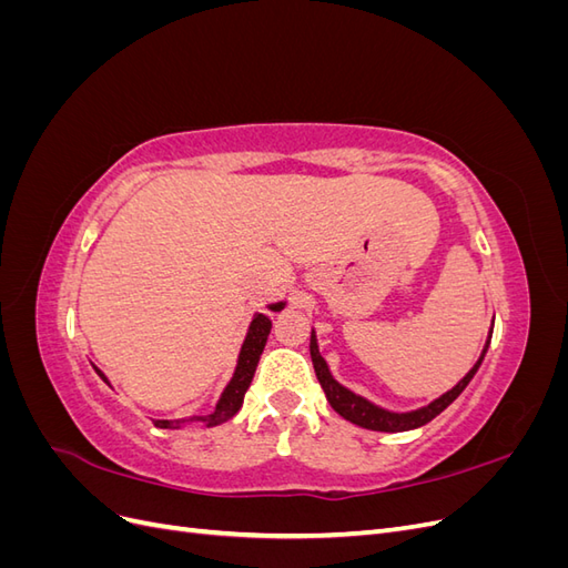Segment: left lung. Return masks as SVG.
Returning <instances> with one entry per match:
<instances>
[{"mask_svg":"<svg viewBox=\"0 0 568 568\" xmlns=\"http://www.w3.org/2000/svg\"><path fill=\"white\" fill-rule=\"evenodd\" d=\"M488 343H490V336L486 341L484 353H480V357L476 359V365L467 372V376H464V379H459V384L455 388H450L448 393H443L440 398H436L434 403H428L426 407H419L415 412H388V409H384L379 405L365 400L363 395H355L346 386H341L332 376L329 367H326L324 357L320 355L315 332L311 334V357H313V367H315V374H317V379H320V386L326 393V400H329V405L338 412L343 419H348V422L363 426V428H372V432L398 434V432H409V428H417V426L428 424L434 417H438L440 412L448 407L464 388H467V384L474 379L476 369L480 367V363H484V355L488 351Z\"/></svg>","mask_w":568,"mask_h":568,"instance_id":"left-lung-1","label":"left lung"}]
</instances>
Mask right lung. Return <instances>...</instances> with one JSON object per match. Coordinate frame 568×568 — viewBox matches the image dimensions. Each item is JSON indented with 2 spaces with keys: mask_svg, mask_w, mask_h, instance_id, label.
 <instances>
[{
  "mask_svg": "<svg viewBox=\"0 0 568 568\" xmlns=\"http://www.w3.org/2000/svg\"><path fill=\"white\" fill-rule=\"evenodd\" d=\"M282 307H284V303H274V305H270V311L272 313H280ZM270 329H272V322H270L267 315H255L253 317V322L248 326L246 341H244V346H242V353H239V363H236L232 382L227 384L225 393L220 395V400H217V405H215V409L211 412V415L192 417V419H175V422L156 419L153 424H156L159 428H180L184 422H201L205 426H217L222 422L232 419L236 412H239V407H242L244 395H246V390H248V386L253 382L257 359H261V355H263V348H265V343H267ZM97 374L109 384V379H106L104 374H101V369H97Z\"/></svg>",
  "mask_w": 568,
  "mask_h": 568,
  "instance_id": "add662e5",
  "label": "right lung"
}]
</instances>
